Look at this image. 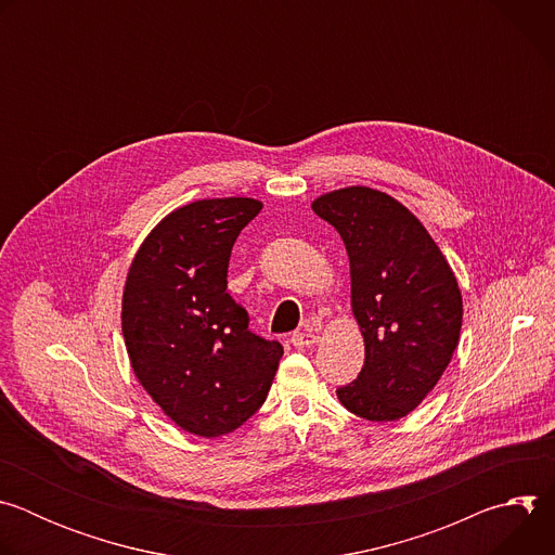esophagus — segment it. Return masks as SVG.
I'll use <instances>...</instances> for the list:
<instances>
[{
	"label": "esophagus",
	"mask_w": 555,
	"mask_h": 555,
	"mask_svg": "<svg viewBox=\"0 0 555 555\" xmlns=\"http://www.w3.org/2000/svg\"><path fill=\"white\" fill-rule=\"evenodd\" d=\"M315 343H319V336L311 334V332H298L292 336V345L298 347V349H307V347H313Z\"/></svg>",
	"instance_id": "34e87169"
}]
</instances>
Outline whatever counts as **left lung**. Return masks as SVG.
Instances as JSON below:
<instances>
[{"mask_svg": "<svg viewBox=\"0 0 555 555\" xmlns=\"http://www.w3.org/2000/svg\"><path fill=\"white\" fill-rule=\"evenodd\" d=\"M343 236L351 266V311L364 366L336 390L369 422H398L437 386L459 345L463 298L424 223L395 197L345 186L311 202Z\"/></svg>", "mask_w": 555, "mask_h": 555, "instance_id": "obj_1", "label": "left lung"}]
</instances>
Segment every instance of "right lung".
I'll return each mask as SVG.
<instances>
[{"label":"right lung","mask_w":555,"mask_h":555,"mask_svg":"<svg viewBox=\"0 0 555 555\" xmlns=\"http://www.w3.org/2000/svg\"><path fill=\"white\" fill-rule=\"evenodd\" d=\"M263 204L197 199L144 236L122 289V336L140 386L182 430L215 439L266 402L283 347L248 330L225 292L236 236Z\"/></svg>","instance_id":"add662e5"}]
</instances>
